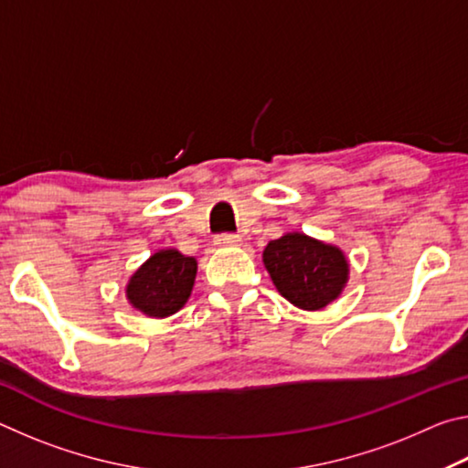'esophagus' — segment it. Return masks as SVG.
Here are the masks:
<instances>
[{"label":"esophagus","instance_id":"obj_1","mask_svg":"<svg viewBox=\"0 0 468 468\" xmlns=\"http://www.w3.org/2000/svg\"><path fill=\"white\" fill-rule=\"evenodd\" d=\"M217 243L237 245V243H241V237L237 233H220V235H217Z\"/></svg>","mask_w":468,"mask_h":468}]
</instances>
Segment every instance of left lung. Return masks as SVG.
Listing matches in <instances>:
<instances>
[{
    "label": "left lung",
    "instance_id": "8db88e82",
    "mask_svg": "<svg viewBox=\"0 0 468 468\" xmlns=\"http://www.w3.org/2000/svg\"><path fill=\"white\" fill-rule=\"evenodd\" d=\"M264 264L281 295L301 310H320L343 291L348 274L345 253L303 233L266 245Z\"/></svg>",
    "mask_w": 468,
    "mask_h": 468
}]
</instances>
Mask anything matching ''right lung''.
Returning <instances> with one entry per match:
<instances>
[{
    "instance_id": "obj_1",
    "label": "right lung",
    "mask_w": 468,
    "mask_h": 468,
    "mask_svg": "<svg viewBox=\"0 0 468 468\" xmlns=\"http://www.w3.org/2000/svg\"><path fill=\"white\" fill-rule=\"evenodd\" d=\"M196 268V260L181 256L177 250L156 251L130 279V303L153 318H167L187 301Z\"/></svg>"
}]
</instances>
